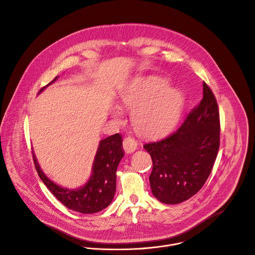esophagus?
<instances>
[{
	"label": "esophagus",
	"mask_w": 255,
	"mask_h": 255,
	"mask_svg": "<svg viewBox=\"0 0 255 255\" xmlns=\"http://www.w3.org/2000/svg\"><path fill=\"white\" fill-rule=\"evenodd\" d=\"M138 148V144L135 141L134 138L132 137H127L124 139L123 141V149L127 153H133L137 150Z\"/></svg>",
	"instance_id": "1"
}]
</instances>
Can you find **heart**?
<instances>
[{
  "label": "heart",
  "instance_id": "1",
  "mask_svg": "<svg viewBox=\"0 0 255 255\" xmlns=\"http://www.w3.org/2000/svg\"><path fill=\"white\" fill-rule=\"evenodd\" d=\"M169 81L158 76L134 79L120 95L121 104L133 109L131 119L135 130L146 137L154 138L169 132L178 122L185 96L177 88H169ZM116 119L122 117L119 107H112Z\"/></svg>",
  "mask_w": 255,
  "mask_h": 255
}]
</instances>
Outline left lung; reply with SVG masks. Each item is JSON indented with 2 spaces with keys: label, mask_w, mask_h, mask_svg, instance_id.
I'll use <instances>...</instances> for the list:
<instances>
[{
  "label": "left lung",
  "mask_w": 255,
  "mask_h": 255,
  "mask_svg": "<svg viewBox=\"0 0 255 255\" xmlns=\"http://www.w3.org/2000/svg\"><path fill=\"white\" fill-rule=\"evenodd\" d=\"M220 147L218 103L203 83V99L169 136L144 145L151 154L149 177L153 196L164 204H178L195 195L213 168Z\"/></svg>",
  "instance_id": "8db88e82"
}]
</instances>
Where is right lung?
I'll list each match as a JSON object with an SVG mask.
<instances>
[{
	"label": "right lung",
	"mask_w": 255,
	"mask_h": 255,
	"mask_svg": "<svg viewBox=\"0 0 255 255\" xmlns=\"http://www.w3.org/2000/svg\"><path fill=\"white\" fill-rule=\"evenodd\" d=\"M57 78L46 87L54 83ZM46 87L42 88L38 94ZM123 155L122 136L120 134L117 133L103 139L100 142L96 153L89 181L78 189H68L57 185L44 174L35 154L32 153L36 171L52 194L67 208L83 214L100 212L112 202L116 190V169Z\"/></svg>",
	"instance_id": "1"
}]
</instances>
